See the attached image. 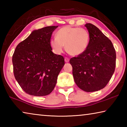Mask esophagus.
<instances>
[{
    "instance_id": "obj_1",
    "label": "esophagus",
    "mask_w": 127,
    "mask_h": 127,
    "mask_svg": "<svg viewBox=\"0 0 127 127\" xmlns=\"http://www.w3.org/2000/svg\"><path fill=\"white\" fill-rule=\"evenodd\" d=\"M64 61H65L66 63H68V62H69V59L67 57H65V59H64Z\"/></svg>"
}]
</instances>
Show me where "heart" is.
Returning <instances> with one entry per match:
<instances>
[{"instance_id":"b5f03b06","label":"heart","mask_w":127,"mask_h":127,"mask_svg":"<svg viewBox=\"0 0 127 127\" xmlns=\"http://www.w3.org/2000/svg\"><path fill=\"white\" fill-rule=\"evenodd\" d=\"M89 41L90 34L87 30L66 26L57 31L56 37L50 40V45L57 54L63 53L66 45V50L70 55L78 56L86 50Z\"/></svg>"}]
</instances>
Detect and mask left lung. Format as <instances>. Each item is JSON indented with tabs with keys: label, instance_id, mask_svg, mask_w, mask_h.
Returning a JSON list of instances; mask_svg holds the SVG:
<instances>
[{
	"label": "left lung",
	"instance_id": "1",
	"mask_svg": "<svg viewBox=\"0 0 127 127\" xmlns=\"http://www.w3.org/2000/svg\"><path fill=\"white\" fill-rule=\"evenodd\" d=\"M90 34L84 53L70 59L74 82L86 92L104 88L110 80L116 65V52L111 41L95 26L85 25Z\"/></svg>",
	"mask_w": 127,
	"mask_h": 127
}]
</instances>
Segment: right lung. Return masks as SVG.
I'll list each match as a JSON object with an SVG mask.
<instances>
[{
  "label": "right lung",
  "instance_id": "add662e5",
  "mask_svg": "<svg viewBox=\"0 0 127 127\" xmlns=\"http://www.w3.org/2000/svg\"><path fill=\"white\" fill-rule=\"evenodd\" d=\"M58 26L34 30L17 46L12 57L15 78L26 93L36 96L50 94L64 66L63 56L52 52L50 41Z\"/></svg>",
  "mask_w": 127,
  "mask_h": 127
}]
</instances>
